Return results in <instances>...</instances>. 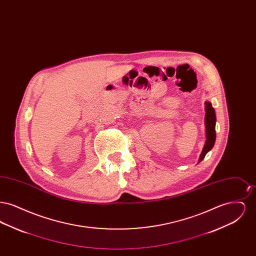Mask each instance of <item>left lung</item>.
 <instances>
[{
  "mask_svg": "<svg viewBox=\"0 0 256 256\" xmlns=\"http://www.w3.org/2000/svg\"><path fill=\"white\" fill-rule=\"evenodd\" d=\"M206 141L204 146V150L202 152V154L198 159V162H200L207 152L213 148L216 140V130H215V124H216V114L215 110L212 108L211 102H206Z\"/></svg>",
  "mask_w": 256,
  "mask_h": 256,
  "instance_id": "8db88e82",
  "label": "left lung"
}]
</instances>
